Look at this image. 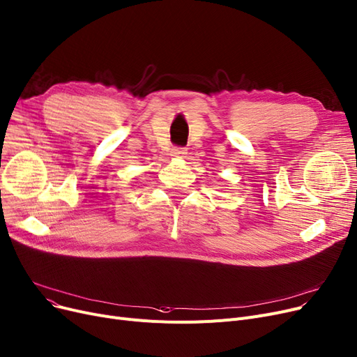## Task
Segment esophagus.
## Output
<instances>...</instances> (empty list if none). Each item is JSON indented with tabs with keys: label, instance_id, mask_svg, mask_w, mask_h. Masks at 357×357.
Segmentation results:
<instances>
[{
	"label": "esophagus",
	"instance_id": "obj_1",
	"mask_svg": "<svg viewBox=\"0 0 357 357\" xmlns=\"http://www.w3.org/2000/svg\"><path fill=\"white\" fill-rule=\"evenodd\" d=\"M171 153H172V156H174V158L183 159V158H185V155H186V149H185V147H174Z\"/></svg>",
	"mask_w": 357,
	"mask_h": 357
}]
</instances>
